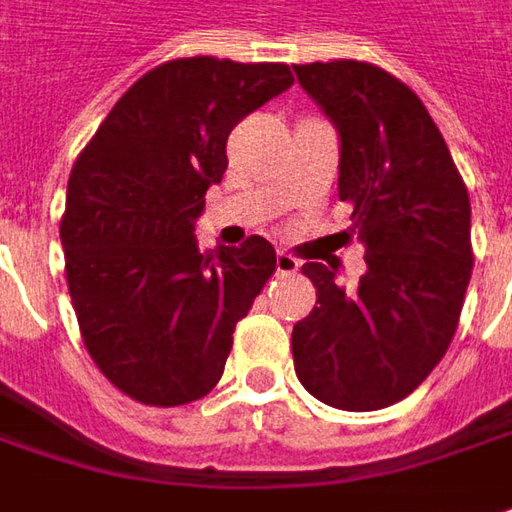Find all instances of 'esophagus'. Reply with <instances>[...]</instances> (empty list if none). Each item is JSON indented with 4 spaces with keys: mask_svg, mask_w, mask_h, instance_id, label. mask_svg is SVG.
I'll list each match as a JSON object with an SVG mask.
<instances>
[{
    "mask_svg": "<svg viewBox=\"0 0 512 512\" xmlns=\"http://www.w3.org/2000/svg\"><path fill=\"white\" fill-rule=\"evenodd\" d=\"M277 271L280 274H297L300 271V260L291 252H277Z\"/></svg>",
    "mask_w": 512,
    "mask_h": 512,
    "instance_id": "1",
    "label": "esophagus"
}]
</instances>
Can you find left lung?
<instances>
[{
    "label": "left lung",
    "instance_id": "1",
    "mask_svg": "<svg viewBox=\"0 0 512 512\" xmlns=\"http://www.w3.org/2000/svg\"><path fill=\"white\" fill-rule=\"evenodd\" d=\"M339 128V198L364 243L356 291L305 263L316 305L291 350L316 401L373 412L403 401L446 356L474 269L471 201L420 97L367 61L294 66Z\"/></svg>",
    "mask_w": 512,
    "mask_h": 512
}]
</instances>
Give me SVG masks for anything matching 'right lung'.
Listing matches in <instances>:
<instances>
[{"label": "right lung", "instance_id": "right-lung-1", "mask_svg": "<svg viewBox=\"0 0 512 512\" xmlns=\"http://www.w3.org/2000/svg\"><path fill=\"white\" fill-rule=\"evenodd\" d=\"M291 83L285 64L176 58L145 72L75 159L66 285L89 356L128 398L182 406L221 381L277 257L260 235L201 255L193 224L229 165V131Z\"/></svg>", "mask_w": 512, "mask_h": 512}]
</instances>
